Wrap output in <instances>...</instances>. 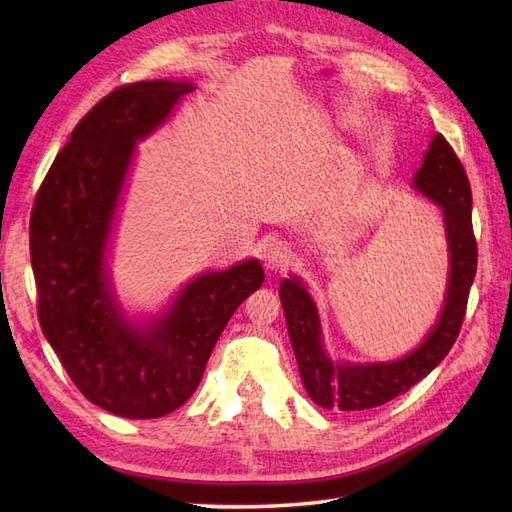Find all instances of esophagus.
I'll return each mask as SVG.
<instances>
[{
	"label": "esophagus",
	"instance_id": "1",
	"mask_svg": "<svg viewBox=\"0 0 512 512\" xmlns=\"http://www.w3.org/2000/svg\"><path fill=\"white\" fill-rule=\"evenodd\" d=\"M262 262L268 270H284L292 262V250L286 242H273L264 248Z\"/></svg>",
	"mask_w": 512,
	"mask_h": 512
}]
</instances>
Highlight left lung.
I'll return each instance as SVG.
<instances>
[{
  "label": "left lung",
  "instance_id": "1",
  "mask_svg": "<svg viewBox=\"0 0 512 512\" xmlns=\"http://www.w3.org/2000/svg\"><path fill=\"white\" fill-rule=\"evenodd\" d=\"M413 187L442 209L451 250V277L438 325L411 354L396 363L374 365H339L330 361L321 343L319 314L308 292L299 279H284L279 286L303 387L323 409L363 411L405 394L440 365L462 330L477 270V242L471 220L473 198L462 162L442 134L433 136L422 167L413 178Z\"/></svg>",
  "mask_w": 512,
  "mask_h": 512
}]
</instances>
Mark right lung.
I'll return each mask as SVG.
<instances>
[{"mask_svg": "<svg viewBox=\"0 0 512 512\" xmlns=\"http://www.w3.org/2000/svg\"><path fill=\"white\" fill-rule=\"evenodd\" d=\"M191 90L138 81L103 96L54 158L30 213L41 330L85 398L132 420L167 416L191 398L228 319L264 284L257 259L206 273L145 330L114 303L103 253L136 140Z\"/></svg>", "mask_w": 512, "mask_h": 512, "instance_id": "add662e5", "label": "right lung"}]
</instances>
